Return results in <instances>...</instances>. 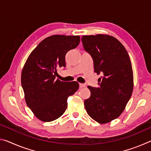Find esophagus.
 Listing matches in <instances>:
<instances>
[{"label": "esophagus", "instance_id": "obj_1", "mask_svg": "<svg viewBox=\"0 0 151 151\" xmlns=\"http://www.w3.org/2000/svg\"><path fill=\"white\" fill-rule=\"evenodd\" d=\"M86 86V85L85 84H83V83H79V87H80V88H83V87H85Z\"/></svg>", "mask_w": 151, "mask_h": 151}]
</instances>
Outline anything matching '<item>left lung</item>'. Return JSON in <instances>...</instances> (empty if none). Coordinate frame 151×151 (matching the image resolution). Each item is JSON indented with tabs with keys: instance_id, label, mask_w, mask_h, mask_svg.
<instances>
[{
	"instance_id": "1",
	"label": "left lung",
	"mask_w": 151,
	"mask_h": 151,
	"mask_svg": "<svg viewBox=\"0 0 151 151\" xmlns=\"http://www.w3.org/2000/svg\"><path fill=\"white\" fill-rule=\"evenodd\" d=\"M83 47L91 55L99 87L88 86L91 96L85 101L89 116L100 124L121 115L133 90V73L129 55L124 46L113 37L105 35L83 36Z\"/></svg>"
}]
</instances>
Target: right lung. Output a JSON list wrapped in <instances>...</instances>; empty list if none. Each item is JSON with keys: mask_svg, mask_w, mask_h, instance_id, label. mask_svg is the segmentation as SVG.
I'll return each mask as SVG.
<instances>
[{"mask_svg": "<svg viewBox=\"0 0 151 151\" xmlns=\"http://www.w3.org/2000/svg\"><path fill=\"white\" fill-rule=\"evenodd\" d=\"M80 42L79 36L52 35L42 40L25 63L21 84L27 106L38 119L50 122L62 116L67 99L78 90L76 81L56 79L57 68L65 67V55Z\"/></svg>", "mask_w": 151, "mask_h": 151, "instance_id": "1", "label": "right lung"}]
</instances>
